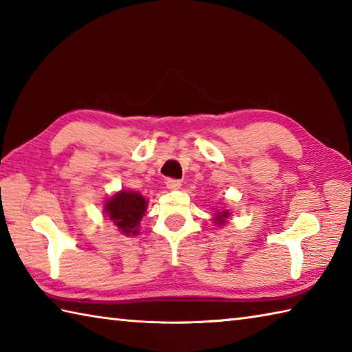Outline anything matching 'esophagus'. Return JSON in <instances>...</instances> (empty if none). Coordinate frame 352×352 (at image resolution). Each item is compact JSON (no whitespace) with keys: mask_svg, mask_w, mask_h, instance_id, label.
<instances>
[{"mask_svg":"<svg viewBox=\"0 0 352 352\" xmlns=\"http://www.w3.org/2000/svg\"><path fill=\"white\" fill-rule=\"evenodd\" d=\"M166 188L170 190H177L182 188V182L180 180H175V178H168L166 180Z\"/></svg>","mask_w":352,"mask_h":352,"instance_id":"obj_1","label":"esophagus"}]
</instances>
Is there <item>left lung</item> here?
Returning <instances> with one entry per match:
<instances>
[{
	"label": "left lung",
	"mask_w": 352,
	"mask_h": 352,
	"mask_svg": "<svg viewBox=\"0 0 352 352\" xmlns=\"http://www.w3.org/2000/svg\"><path fill=\"white\" fill-rule=\"evenodd\" d=\"M229 217V212H219V213H217V217H215V219H217V223L218 224H224V219Z\"/></svg>",
	"instance_id": "obj_1"
}]
</instances>
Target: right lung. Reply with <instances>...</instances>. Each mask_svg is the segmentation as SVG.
Segmentation results:
<instances>
[{
	"label": "right lung",
	"mask_w": 352,
	"mask_h": 352,
	"mask_svg": "<svg viewBox=\"0 0 352 352\" xmlns=\"http://www.w3.org/2000/svg\"><path fill=\"white\" fill-rule=\"evenodd\" d=\"M148 201L133 190H122L109 198L105 204V213L125 235H137Z\"/></svg>",
	"instance_id": "1"
}]
</instances>
